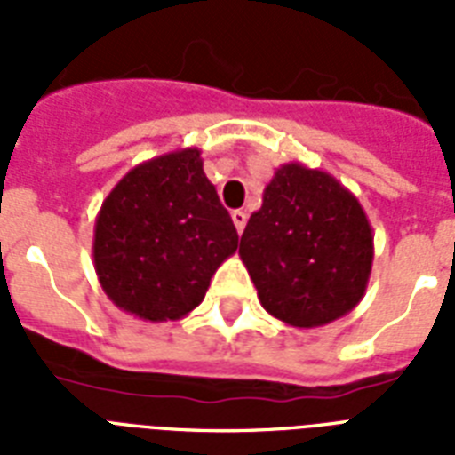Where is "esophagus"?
<instances>
[{
	"label": "esophagus",
	"instance_id": "obj_1",
	"mask_svg": "<svg viewBox=\"0 0 455 455\" xmlns=\"http://www.w3.org/2000/svg\"><path fill=\"white\" fill-rule=\"evenodd\" d=\"M231 220H234V224H235V231H238V234H243V228H245V224H248V212H243V210H234V212H231Z\"/></svg>",
	"mask_w": 455,
	"mask_h": 455
}]
</instances>
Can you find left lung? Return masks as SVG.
<instances>
[{
    "instance_id": "8db88e82",
    "label": "left lung",
    "mask_w": 455,
    "mask_h": 455,
    "mask_svg": "<svg viewBox=\"0 0 455 455\" xmlns=\"http://www.w3.org/2000/svg\"><path fill=\"white\" fill-rule=\"evenodd\" d=\"M271 316L292 328L342 318L363 298L373 228L359 198L328 172L281 164L238 250Z\"/></svg>"
}]
</instances>
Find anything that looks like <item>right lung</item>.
<instances>
[{
	"label": "right lung",
	"mask_w": 455,
	"mask_h": 455,
	"mask_svg": "<svg viewBox=\"0 0 455 455\" xmlns=\"http://www.w3.org/2000/svg\"><path fill=\"white\" fill-rule=\"evenodd\" d=\"M238 234L203 172L198 148L132 167L94 224V269L108 299L151 323L188 316Z\"/></svg>",
	"instance_id": "obj_1"
}]
</instances>
